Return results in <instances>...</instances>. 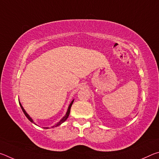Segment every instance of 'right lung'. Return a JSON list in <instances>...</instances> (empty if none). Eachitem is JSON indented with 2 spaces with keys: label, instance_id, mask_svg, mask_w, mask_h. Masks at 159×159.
Wrapping results in <instances>:
<instances>
[{
  "label": "right lung",
  "instance_id": "add662e5",
  "mask_svg": "<svg viewBox=\"0 0 159 159\" xmlns=\"http://www.w3.org/2000/svg\"><path fill=\"white\" fill-rule=\"evenodd\" d=\"M74 99H73V100L71 101V103H70V104H69V107H68V109H67V111H66V114H65V116H64L61 118V119L60 120V121H59L57 124H56L55 125H54V126H52V128H54V127H57V126H58V125H61V123H64V121H65V120L67 119V118L69 117V114H70V111H71V105H72V104H73V102H74ZM19 103H20V107H21V109H22V111H23V112H24V114H25V115L26 116V118H28V119L30 120V121L31 122V123H34V124H36V123H35L34 122V120H33V119H32V118L29 116V115L27 114V113L26 112V111L25 110V109L23 108V107L21 106V103L20 102H19ZM45 129L46 128V129H48V127H45V128H44Z\"/></svg>",
  "mask_w": 159,
  "mask_h": 159
}]
</instances>
